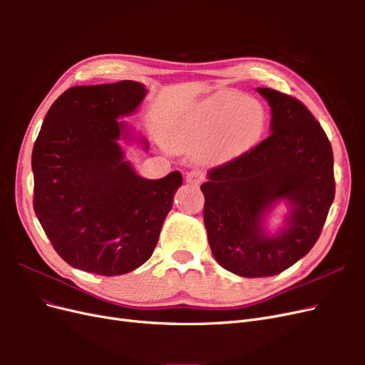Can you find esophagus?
Masks as SVG:
<instances>
[{
  "label": "esophagus",
  "instance_id": "1",
  "mask_svg": "<svg viewBox=\"0 0 365 365\" xmlns=\"http://www.w3.org/2000/svg\"><path fill=\"white\" fill-rule=\"evenodd\" d=\"M202 180H204V173L201 170H196L195 169V170H190L189 173L185 175V181L189 182V184H193V185L201 184Z\"/></svg>",
  "mask_w": 365,
  "mask_h": 365
}]
</instances>
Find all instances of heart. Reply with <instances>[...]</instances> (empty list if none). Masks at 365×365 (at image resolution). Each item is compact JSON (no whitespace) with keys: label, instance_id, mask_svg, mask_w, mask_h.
Instances as JSON below:
<instances>
[{"label":"heart","instance_id":"obj_1","mask_svg":"<svg viewBox=\"0 0 365 365\" xmlns=\"http://www.w3.org/2000/svg\"><path fill=\"white\" fill-rule=\"evenodd\" d=\"M267 128V113L256 98L217 93L173 123L164 141L170 149L201 148L205 160L222 161L257 143Z\"/></svg>","mask_w":365,"mask_h":365}]
</instances>
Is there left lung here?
<instances>
[{
    "label": "left lung",
    "instance_id": "1",
    "mask_svg": "<svg viewBox=\"0 0 365 365\" xmlns=\"http://www.w3.org/2000/svg\"><path fill=\"white\" fill-rule=\"evenodd\" d=\"M271 108V135L210 169L201 185L204 224L220 267L240 277H269L304 257L335 197L334 153L322 125L297 98L257 88ZM279 202L289 215L279 232L266 222Z\"/></svg>",
    "mask_w": 365,
    "mask_h": 365
}]
</instances>
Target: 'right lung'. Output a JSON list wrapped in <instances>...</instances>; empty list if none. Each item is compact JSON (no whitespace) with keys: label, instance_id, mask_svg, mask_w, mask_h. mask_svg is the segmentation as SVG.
<instances>
[{"label":"right lung","instance_id":"add662e5","mask_svg":"<svg viewBox=\"0 0 365 365\" xmlns=\"http://www.w3.org/2000/svg\"><path fill=\"white\" fill-rule=\"evenodd\" d=\"M148 94L134 81L73 86L51 105L31 153L33 208L59 256L76 269L121 275L148 262L158 242L178 170L137 175L120 141L141 143L121 118Z\"/></svg>","mask_w":365,"mask_h":365}]
</instances>
